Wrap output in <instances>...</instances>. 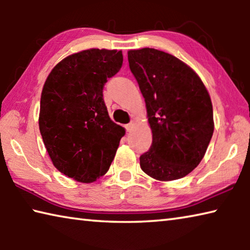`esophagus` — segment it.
<instances>
[{"label":"esophagus","instance_id":"1","mask_svg":"<svg viewBox=\"0 0 250 250\" xmlns=\"http://www.w3.org/2000/svg\"><path fill=\"white\" fill-rule=\"evenodd\" d=\"M134 128V124L133 122H130V124H128V125H125V130H126V132H131V131H132V129Z\"/></svg>","mask_w":250,"mask_h":250}]
</instances>
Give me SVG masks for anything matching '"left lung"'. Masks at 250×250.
<instances>
[{
  "instance_id": "obj_1",
  "label": "left lung",
  "mask_w": 250,
  "mask_h": 250,
  "mask_svg": "<svg viewBox=\"0 0 250 250\" xmlns=\"http://www.w3.org/2000/svg\"><path fill=\"white\" fill-rule=\"evenodd\" d=\"M131 73L145 98L152 145L140 167L159 181L184 177L204 158L214 132L213 105L191 67L154 48L129 50Z\"/></svg>"
}]
</instances>
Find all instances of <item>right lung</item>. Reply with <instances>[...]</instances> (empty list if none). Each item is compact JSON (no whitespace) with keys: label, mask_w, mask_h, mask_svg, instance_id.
I'll list each match as a JSON object with an SVG mask.
<instances>
[{"label":"right lung","mask_w":250,"mask_h":250,"mask_svg":"<svg viewBox=\"0 0 250 250\" xmlns=\"http://www.w3.org/2000/svg\"><path fill=\"white\" fill-rule=\"evenodd\" d=\"M121 50L92 48L62 59L41 97L40 131L54 167L91 183L109 170L125 131L108 115L104 86L120 70Z\"/></svg>","instance_id":"add662e5"}]
</instances>
